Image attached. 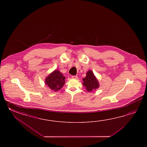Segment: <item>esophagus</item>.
<instances>
[{
	"instance_id": "1",
	"label": "esophagus",
	"mask_w": 147,
	"mask_h": 147,
	"mask_svg": "<svg viewBox=\"0 0 147 147\" xmlns=\"http://www.w3.org/2000/svg\"><path fill=\"white\" fill-rule=\"evenodd\" d=\"M71 78H72V79H78V76H72V77H71Z\"/></svg>"
}]
</instances>
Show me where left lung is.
Masks as SVG:
<instances>
[{"label": "left lung", "instance_id": "obj_1", "mask_svg": "<svg viewBox=\"0 0 147 147\" xmlns=\"http://www.w3.org/2000/svg\"><path fill=\"white\" fill-rule=\"evenodd\" d=\"M83 84L88 91L91 92L99 87V83L92 71H88L86 77L82 79Z\"/></svg>", "mask_w": 147, "mask_h": 147}]
</instances>
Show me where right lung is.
Returning <instances> with one entry per match:
<instances>
[{
    "label": "right lung",
    "instance_id": "1",
    "mask_svg": "<svg viewBox=\"0 0 147 147\" xmlns=\"http://www.w3.org/2000/svg\"><path fill=\"white\" fill-rule=\"evenodd\" d=\"M65 77L58 70H55L46 79L45 83L52 90L57 91L60 89L65 83Z\"/></svg>",
    "mask_w": 147,
    "mask_h": 147
}]
</instances>
